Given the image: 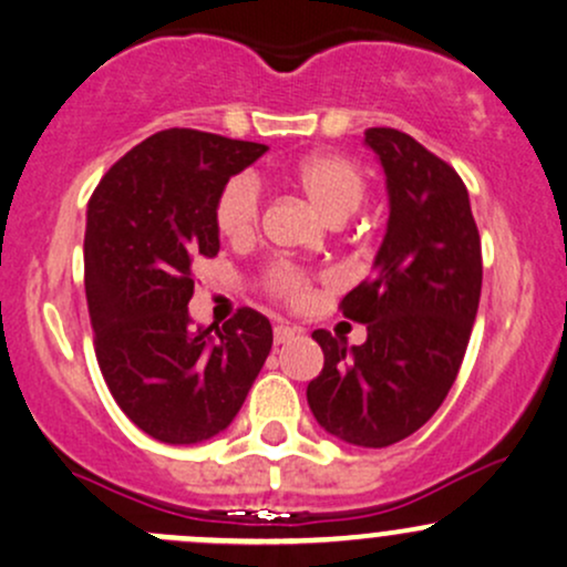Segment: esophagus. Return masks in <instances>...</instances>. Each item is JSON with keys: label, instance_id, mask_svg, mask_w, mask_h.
Here are the masks:
<instances>
[{"label": "esophagus", "instance_id": "1", "mask_svg": "<svg viewBox=\"0 0 567 567\" xmlns=\"http://www.w3.org/2000/svg\"><path fill=\"white\" fill-rule=\"evenodd\" d=\"M301 333L298 328H290V326H277L274 328V344H285V341L296 339V336Z\"/></svg>", "mask_w": 567, "mask_h": 567}]
</instances>
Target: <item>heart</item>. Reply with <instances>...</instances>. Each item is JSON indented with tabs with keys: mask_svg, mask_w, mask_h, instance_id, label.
<instances>
[{
	"mask_svg": "<svg viewBox=\"0 0 567 567\" xmlns=\"http://www.w3.org/2000/svg\"><path fill=\"white\" fill-rule=\"evenodd\" d=\"M290 179L331 223L347 220L365 196V177L347 155L315 153L290 169ZM260 185L252 174H234L215 202V226L228 241H247L258 228ZM266 288L282 301L303 307L312 298V277L293 264H271Z\"/></svg>",
	"mask_w": 567,
	"mask_h": 567,
	"instance_id": "b5f03b06",
	"label": "heart"
}]
</instances>
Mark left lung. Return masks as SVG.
<instances>
[{"mask_svg": "<svg viewBox=\"0 0 567 567\" xmlns=\"http://www.w3.org/2000/svg\"><path fill=\"white\" fill-rule=\"evenodd\" d=\"M365 145L388 177L390 217L374 274L341 312L369 336L347 347L312 333L326 365L307 401L326 433L382 450L420 431L455 384L482 296V239L446 161L398 128H369Z\"/></svg>", "mask_w": 567, "mask_h": 567, "instance_id": "8db88e82", "label": "left lung"}]
</instances>
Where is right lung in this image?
<instances>
[{"instance_id": "obj_1", "label": "right lung", "mask_w": 567, "mask_h": 567, "mask_svg": "<svg viewBox=\"0 0 567 567\" xmlns=\"http://www.w3.org/2000/svg\"><path fill=\"white\" fill-rule=\"evenodd\" d=\"M269 147L166 128L128 151L85 215V298L112 398L164 444H202L234 422L271 350V322L239 309L193 326L190 266L215 258L223 185Z\"/></svg>"}]
</instances>
